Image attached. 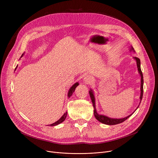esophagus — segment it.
Returning <instances> with one entry per match:
<instances>
[{
	"label": "esophagus",
	"mask_w": 158,
	"mask_h": 158,
	"mask_svg": "<svg viewBox=\"0 0 158 158\" xmlns=\"http://www.w3.org/2000/svg\"><path fill=\"white\" fill-rule=\"evenodd\" d=\"M83 81H84V82L86 84H90L91 82H92L93 81V78L89 76H85L84 79H83Z\"/></svg>",
	"instance_id": "34e87169"
}]
</instances>
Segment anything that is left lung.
I'll return each instance as SVG.
<instances>
[{"mask_svg":"<svg viewBox=\"0 0 158 158\" xmlns=\"http://www.w3.org/2000/svg\"><path fill=\"white\" fill-rule=\"evenodd\" d=\"M133 51L135 52V50L133 48V47H131V48H130V51ZM134 59L136 60V64H137V67H138V70L139 73L140 74V76H141V86H140V91H141V94H140V102L142 100V97H143V73L142 72V70H141L140 68V60L139 59L138 57H133ZM89 96L91 98V100H92V104H93V106L94 107V116L96 118V119L99 121L100 122L106 124V125H116V124H118L120 123L123 122H124L125 120H126L129 117H130L134 113H132L131 114L127 116V117H125V118H110L108 117H107V116L103 115V114H99L97 113V110H96V107H95V97H94V94L93 91L92 89H90L89 91ZM139 106H138V107H139ZM137 107V109H138ZM135 112V111H134Z\"/></svg>","mask_w":158,"mask_h":158,"instance_id":"8db88e82","label":"left lung"}]
</instances>
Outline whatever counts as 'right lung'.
Masks as SVG:
<instances>
[{"label": "right lung", "mask_w": 158, "mask_h": 158, "mask_svg": "<svg viewBox=\"0 0 158 158\" xmlns=\"http://www.w3.org/2000/svg\"><path fill=\"white\" fill-rule=\"evenodd\" d=\"M23 55V54L22 55L21 57H22ZM16 67H17V66H16ZM78 85H79L78 82H76V83H75V84L70 88V89H69V93H68V97H70V96H72V95L73 93L74 92L75 89H76V87H77ZM66 115H67V111H66V113H64V114L62 116V117H61L59 120H58L57 122H56L52 123L51 125L50 126H55L58 125V124L61 123V122H63L65 120V118H66Z\"/></svg>", "instance_id": "add662e5"}]
</instances>
